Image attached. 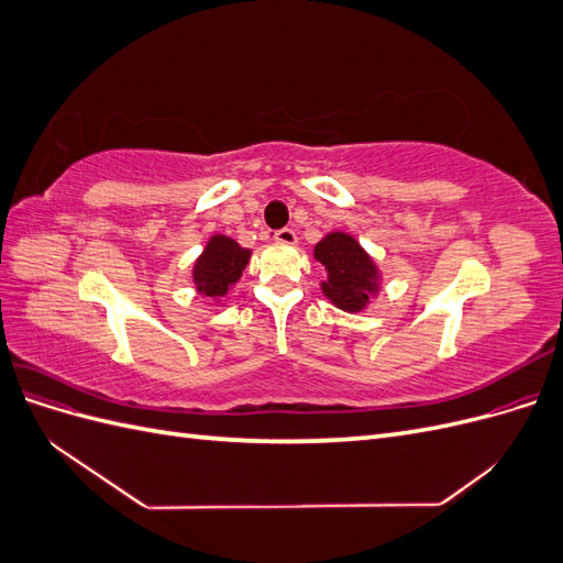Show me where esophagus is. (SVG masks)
<instances>
[{
	"label": "esophagus",
	"mask_w": 563,
	"mask_h": 563,
	"mask_svg": "<svg viewBox=\"0 0 563 563\" xmlns=\"http://www.w3.org/2000/svg\"><path fill=\"white\" fill-rule=\"evenodd\" d=\"M275 240L282 242V244H296L298 236H296V232L291 228H282V230L275 232Z\"/></svg>",
	"instance_id": "esophagus-1"
}]
</instances>
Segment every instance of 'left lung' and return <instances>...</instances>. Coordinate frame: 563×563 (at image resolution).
Masks as SVG:
<instances>
[{"label": "left lung", "mask_w": 563, "mask_h": 563, "mask_svg": "<svg viewBox=\"0 0 563 563\" xmlns=\"http://www.w3.org/2000/svg\"><path fill=\"white\" fill-rule=\"evenodd\" d=\"M314 258L327 267L329 279L321 284L323 294L335 308L345 312L364 310L378 291V269L354 236L331 232L314 246Z\"/></svg>", "instance_id": "1"}]
</instances>
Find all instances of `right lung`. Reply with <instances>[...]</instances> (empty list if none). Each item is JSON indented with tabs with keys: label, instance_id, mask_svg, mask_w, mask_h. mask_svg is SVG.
<instances>
[{
	"label": "right lung",
	"instance_id": "1",
	"mask_svg": "<svg viewBox=\"0 0 563 563\" xmlns=\"http://www.w3.org/2000/svg\"><path fill=\"white\" fill-rule=\"evenodd\" d=\"M251 258V251L242 249L230 236L216 234L195 263V284L201 296L223 298L230 286L240 282L242 272Z\"/></svg>",
	"mask_w": 563,
	"mask_h": 563
}]
</instances>
